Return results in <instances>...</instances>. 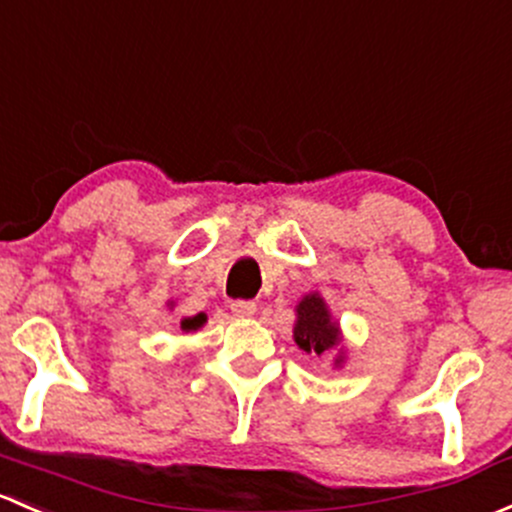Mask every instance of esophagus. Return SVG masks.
<instances>
[{"label":"esophagus","mask_w":512,"mask_h":512,"mask_svg":"<svg viewBox=\"0 0 512 512\" xmlns=\"http://www.w3.org/2000/svg\"><path fill=\"white\" fill-rule=\"evenodd\" d=\"M230 311H233L235 316H240V319H247V316L255 314L257 304L255 301H247V299H235L233 304H230Z\"/></svg>","instance_id":"34e87169"}]
</instances>
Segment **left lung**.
Returning <instances> with one entry per match:
<instances>
[{
    "instance_id": "left-lung-1",
    "label": "left lung",
    "mask_w": 512,
    "mask_h": 512,
    "mask_svg": "<svg viewBox=\"0 0 512 512\" xmlns=\"http://www.w3.org/2000/svg\"><path fill=\"white\" fill-rule=\"evenodd\" d=\"M294 341L301 351L311 355H326L341 346V328L331 319L326 301L321 294H306L297 304V324H294ZM336 368L343 363V355H338Z\"/></svg>"
}]
</instances>
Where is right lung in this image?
<instances>
[{"instance_id":"obj_1","label":"right lung","mask_w":512,"mask_h":512,"mask_svg":"<svg viewBox=\"0 0 512 512\" xmlns=\"http://www.w3.org/2000/svg\"><path fill=\"white\" fill-rule=\"evenodd\" d=\"M203 324H206V314H196L181 321V328H184V331H196V328H201Z\"/></svg>"}]
</instances>
